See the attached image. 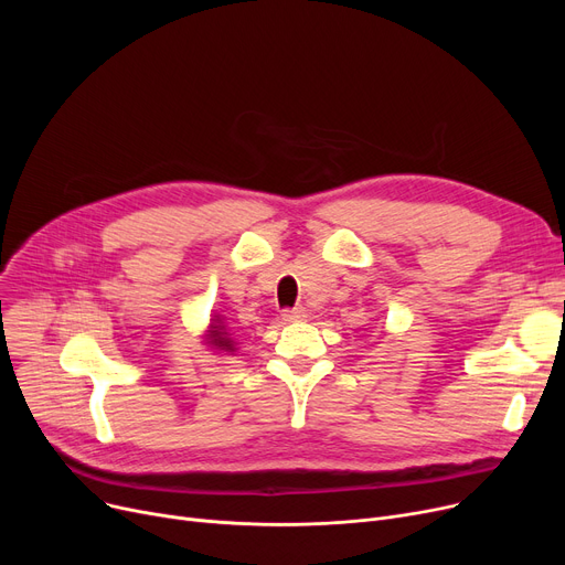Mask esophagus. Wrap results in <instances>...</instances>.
<instances>
[{"label": "esophagus", "instance_id": "1", "mask_svg": "<svg viewBox=\"0 0 565 565\" xmlns=\"http://www.w3.org/2000/svg\"><path fill=\"white\" fill-rule=\"evenodd\" d=\"M284 322H305L307 320V311L305 309H290L281 313Z\"/></svg>", "mask_w": 565, "mask_h": 565}]
</instances>
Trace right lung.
<instances>
[{"label":"right lung","instance_id":"obj_1","mask_svg":"<svg viewBox=\"0 0 565 565\" xmlns=\"http://www.w3.org/2000/svg\"><path fill=\"white\" fill-rule=\"evenodd\" d=\"M203 343L217 354H235V350H237V341L233 339V334L226 328V322H224L222 316H213L211 322H207V330L203 334Z\"/></svg>","mask_w":565,"mask_h":565}]
</instances>
